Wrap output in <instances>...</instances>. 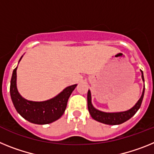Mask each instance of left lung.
<instances>
[{"label": "left lung", "mask_w": 154, "mask_h": 154, "mask_svg": "<svg viewBox=\"0 0 154 154\" xmlns=\"http://www.w3.org/2000/svg\"><path fill=\"white\" fill-rule=\"evenodd\" d=\"M142 73V80L144 82V77H143V73L142 70H140ZM144 91H145V86L143 90V93L140 97L138 101L136 103V105L131 108L130 109L127 111H124V112H105L100 111L98 109H95L93 106L91 102V91L88 90V108L89 113L91 114V116L96 121L101 122V123L107 124V125H119V124L123 123L127 120H129V119L133 117L136 112L140 109V106H141L142 101L143 99L144 96Z\"/></svg>", "instance_id": "1"}]
</instances>
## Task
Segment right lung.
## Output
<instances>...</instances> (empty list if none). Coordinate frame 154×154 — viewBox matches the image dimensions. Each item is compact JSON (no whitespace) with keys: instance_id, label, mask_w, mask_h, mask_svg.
Listing matches in <instances>:
<instances>
[{"instance_id":"1","label":"right lung","mask_w":154,"mask_h":154,"mask_svg":"<svg viewBox=\"0 0 154 154\" xmlns=\"http://www.w3.org/2000/svg\"><path fill=\"white\" fill-rule=\"evenodd\" d=\"M17 68L18 66L13 70L10 94L13 105L18 114L27 121L38 125L52 123L59 119L66 110L68 99L77 85L66 87L51 99L43 101H29L20 94L17 88Z\"/></svg>"}]
</instances>
